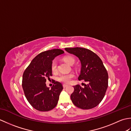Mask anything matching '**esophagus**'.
<instances>
[{"label":"esophagus","mask_w":131,"mask_h":131,"mask_svg":"<svg viewBox=\"0 0 131 131\" xmlns=\"http://www.w3.org/2000/svg\"><path fill=\"white\" fill-rule=\"evenodd\" d=\"M68 85H66V84H63V88H65L66 87H68Z\"/></svg>","instance_id":"obj_1"}]
</instances>
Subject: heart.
<instances>
[{"mask_svg":"<svg viewBox=\"0 0 131 131\" xmlns=\"http://www.w3.org/2000/svg\"><path fill=\"white\" fill-rule=\"evenodd\" d=\"M64 61L66 62L69 63V65H73L75 63V59L71 56H65L63 58ZM51 70L53 72H56L57 70V61L54 60H53L51 63ZM74 77V74H61L57 77V80L63 83H70L71 79Z\"/></svg>","mask_w":131,"mask_h":131,"instance_id":"obj_1","label":"heart"}]
</instances>
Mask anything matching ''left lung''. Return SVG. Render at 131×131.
I'll list each match as a JSON object with an SVG mask.
<instances>
[{"label": "left lung", "mask_w": 131, "mask_h": 131, "mask_svg": "<svg viewBox=\"0 0 131 131\" xmlns=\"http://www.w3.org/2000/svg\"><path fill=\"white\" fill-rule=\"evenodd\" d=\"M65 49L79 58L82 67L78 79L88 82L84 87L79 84L74 86V91L70 96L72 102L82 109L97 106L104 99L108 87V74L102 60L90 49L80 47Z\"/></svg>", "instance_id": "left-lung-1"}]
</instances>
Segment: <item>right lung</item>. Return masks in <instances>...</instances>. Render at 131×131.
<instances>
[{"label":"right lung","instance_id":"1","mask_svg":"<svg viewBox=\"0 0 131 131\" xmlns=\"http://www.w3.org/2000/svg\"><path fill=\"white\" fill-rule=\"evenodd\" d=\"M64 51L53 49L38 54L24 71L22 86L27 101L36 110L48 112L54 108L63 90L61 83L55 82L50 90L46 80L52 75L51 63L53 60Z\"/></svg>","mask_w":131,"mask_h":131}]
</instances>
